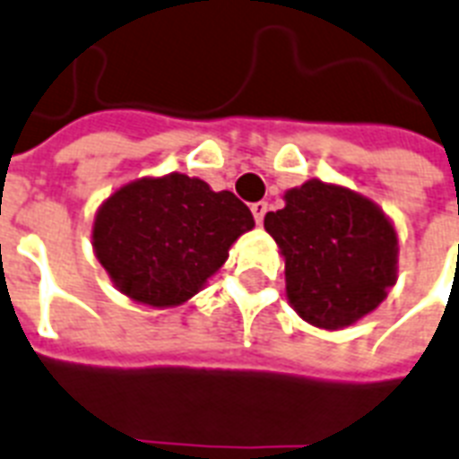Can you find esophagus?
Instances as JSON below:
<instances>
[{
  "label": "esophagus",
  "instance_id": "34e87169",
  "mask_svg": "<svg viewBox=\"0 0 459 459\" xmlns=\"http://www.w3.org/2000/svg\"><path fill=\"white\" fill-rule=\"evenodd\" d=\"M251 212H253V218H255V222H263V218H265V212H267V204L265 201H255L251 206Z\"/></svg>",
  "mask_w": 459,
  "mask_h": 459
}]
</instances>
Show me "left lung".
Here are the masks:
<instances>
[{
  "instance_id": "1",
  "label": "left lung",
  "mask_w": 459,
  "mask_h": 459,
  "mask_svg": "<svg viewBox=\"0 0 459 459\" xmlns=\"http://www.w3.org/2000/svg\"><path fill=\"white\" fill-rule=\"evenodd\" d=\"M267 212L265 230L284 255L287 299L320 329H343L372 313L398 277V234L375 201L307 179Z\"/></svg>"
}]
</instances>
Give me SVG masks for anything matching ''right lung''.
<instances>
[{"label": "right lung", "instance_id": "1", "mask_svg": "<svg viewBox=\"0 0 459 459\" xmlns=\"http://www.w3.org/2000/svg\"><path fill=\"white\" fill-rule=\"evenodd\" d=\"M253 215L232 192L170 172L127 182L99 206L91 247L127 299L175 307L206 287L230 247L253 230Z\"/></svg>", "mask_w": 459, "mask_h": 459}]
</instances>
